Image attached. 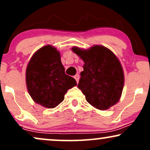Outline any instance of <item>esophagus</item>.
I'll return each instance as SVG.
<instances>
[{
	"mask_svg": "<svg viewBox=\"0 0 150 150\" xmlns=\"http://www.w3.org/2000/svg\"><path fill=\"white\" fill-rule=\"evenodd\" d=\"M74 78L75 79V80H76V82H77H77H78V81H79V78H80V76H79L78 74L75 75V76H74Z\"/></svg>",
	"mask_w": 150,
	"mask_h": 150,
	"instance_id": "1",
	"label": "esophagus"
}]
</instances>
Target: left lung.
<instances>
[{"label": "left lung", "mask_w": 150, "mask_h": 150, "mask_svg": "<svg viewBox=\"0 0 150 150\" xmlns=\"http://www.w3.org/2000/svg\"><path fill=\"white\" fill-rule=\"evenodd\" d=\"M83 60V71L77 87L89 104L106 110L119 101L124 85V74L118 58L111 50L96 45L87 50L73 47Z\"/></svg>", "instance_id": "left-lung-1"}]
</instances>
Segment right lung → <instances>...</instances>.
Wrapping results in <instances>:
<instances>
[{"label":"right lung","mask_w":150,"mask_h":150,"mask_svg":"<svg viewBox=\"0 0 150 150\" xmlns=\"http://www.w3.org/2000/svg\"><path fill=\"white\" fill-rule=\"evenodd\" d=\"M26 83L32 99L49 108L61 104L67 91L77 85L75 79L65 73L60 53L51 45L41 48L30 59Z\"/></svg>","instance_id":"1"}]
</instances>
